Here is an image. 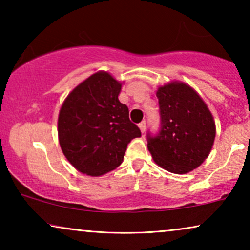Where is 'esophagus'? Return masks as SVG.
<instances>
[{
	"instance_id": "obj_1",
	"label": "esophagus",
	"mask_w": 250,
	"mask_h": 250,
	"mask_svg": "<svg viewBox=\"0 0 250 250\" xmlns=\"http://www.w3.org/2000/svg\"><path fill=\"white\" fill-rule=\"evenodd\" d=\"M139 127H140V129H141V132L142 133H145V131H146V122L143 121V122H141L139 124Z\"/></svg>"
}]
</instances>
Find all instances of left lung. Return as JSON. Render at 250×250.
<instances>
[{
    "mask_svg": "<svg viewBox=\"0 0 250 250\" xmlns=\"http://www.w3.org/2000/svg\"><path fill=\"white\" fill-rule=\"evenodd\" d=\"M162 128L148 149L153 162L174 174H187L205 162L213 148L216 126L207 104L189 84L174 81L158 87Z\"/></svg>",
    "mask_w": 250,
    "mask_h": 250,
    "instance_id": "1",
    "label": "left lung"
}]
</instances>
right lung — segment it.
Here are the masks:
<instances>
[{
  "label": "right lung",
  "mask_w": 250,
  "mask_h": 250,
  "mask_svg": "<svg viewBox=\"0 0 250 250\" xmlns=\"http://www.w3.org/2000/svg\"><path fill=\"white\" fill-rule=\"evenodd\" d=\"M123 83L100 70L78 84L64 99L58 117L63 155L78 172L101 176L123 163L131 140L141 131L118 100Z\"/></svg>",
  "instance_id": "obj_1"
}]
</instances>
